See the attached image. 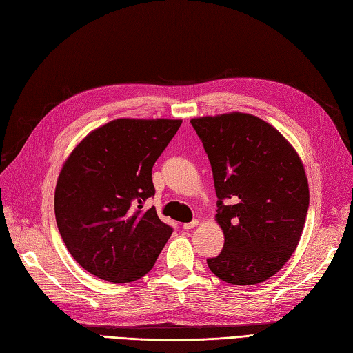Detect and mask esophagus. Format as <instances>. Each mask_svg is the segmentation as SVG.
Returning <instances> with one entry per match:
<instances>
[{"mask_svg": "<svg viewBox=\"0 0 353 353\" xmlns=\"http://www.w3.org/2000/svg\"><path fill=\"white\" fill-rule=\"evenodd\" d=\"M197 224H199V221H197V220H192V221H190V223H185L182 228H183L185 230H190V229H194V228H196Z\"/></svg>", "mask_w": 353, "mask_h": 353, "instance_id": "obj_1", "label": "esophagus"}]
</instances>
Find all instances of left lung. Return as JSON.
Here are the masks:
<instances>
[{"instance_id": "left-lung-1", "label": "left lung", "mask_w": 353, "mask_h": 353, "mask_svg": "<svg viewBox=\"0 0 353 353\" xmlns=\"http://www.w3.org/2000/svg\"><path fill=\"white\" fill-rule=\"evenodd\" d=\"M211 162L220 254L208 267L221 281L253 285L276 274L296 250L310 208L302 161L274 127L249 114L191 119Z\"/></svg>"}]
</instances>
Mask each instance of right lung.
<instances>
[{
  "label": "right lung",
  "instance_id": "add662e5",
  "mask_svg": "<svg viewBox=\"0 0 353 353\" xmlns=\"http://www.w3.org/2000/svg\"><path fill=\"white\" fill-rule=\"evenodd\" d=\"M181 119H115L74 148L59 176L56 221L71 256L108 282L147 274L172 234L145 201L153 165Z\"/></svg>",
  "mask_w": 353,
  "mask_h": 353
}]
</instances>
